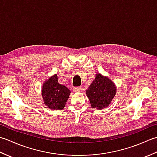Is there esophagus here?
I'll return each mask as SVG.
<instances>
[{
	"label": "esophagus",
	"instance_id": "obj_1",
	"mask_svg": "<svg viewBox=\"0 0 157 157\" xmlns=\"http://www.w3.org/2000/svg\"><path fill=\"white\" fill-rule=\"evenodd\" d=\"M81 90H82V88L80 87H77V88H73V90L74 92H79L81 91Z\"/></svg>",
	"mask_w": 157,
	"mask_h": 157
}]
</instances>
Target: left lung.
Returning a JSON list of instances; mask_svg holds the SVG:
<instances>
[{
  "label": "left lung",
  "mask_w": 157,
  "mask_h": 157,
  "mask_svg": "<svg viewBox=\"0 0 157 157\" xmlns=\"http://www.w3.org/2000/svg\"><path fill=\"white\" fill-rule=\"evenodd\" d=\"M115 84L111 79L101 73H96V78L86 90L92 108L101 110L108 107L116 94Z\"/></svg>",
  "instance_id": "1"
}]
</instances>
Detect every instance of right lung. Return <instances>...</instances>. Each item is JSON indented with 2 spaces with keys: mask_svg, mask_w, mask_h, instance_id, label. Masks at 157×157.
Returning <instances> with one entry per match:
<instances>
[{
  "mask_svg": "<svg viewBox=\"0 0 157 157\" xmlns=\"http://www.w3.org/2000/svg\"><path fill=\"white\" fill-rule=\"evenodd\" d=\"M70 93L66 86L58 82L56 74L45 81L42 88V98L46 107L54 111L64 109Z\"/></svg>",
  "mask_w": 157,
  "mask_h": 157,
  "instance_id": "1",
  "label": "right lung"
}]
</instances>
